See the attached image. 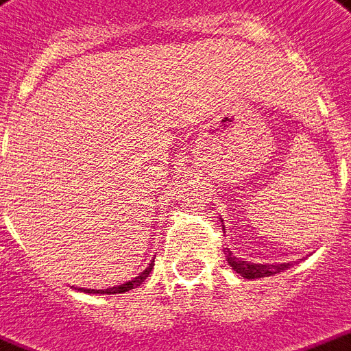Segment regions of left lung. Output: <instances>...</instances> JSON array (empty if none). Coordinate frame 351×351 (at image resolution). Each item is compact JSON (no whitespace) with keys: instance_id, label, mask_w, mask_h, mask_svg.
<instances>
[{"instance_id":"left-lung-1","label":"left lung","mask_w":351,"mask_h":351,"mask_svg":"<svg viewBox=\"0 0 351 351\" xmlns=\"http://www.w3.org/2000/svg\"><path fill=\"white\" fill-rule=\"evenodd\" d=\"M222 226H224V224H222ZM224 254H226V260H228L230 267L245 278L269 277V275H277L280 271H286L290 267V263H275V265H269V263L243 262L239 258H235L234 252L230 249H224Z\"/></svg>"}]
</instances>
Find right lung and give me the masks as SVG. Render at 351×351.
Returning a JSON list of instances; mask_svg holds the SVG:
<instances>
[{"instance_id":"add662e5","label":"right lung","mask_w":351,"mask_h":351,"mask_svg":"<svg viewBox=\"0 0 351 351\" xmlns=\"http://www.w3.org/2000/svg\"><path fill=\"white\" fill-rule=\"evenodd\" d=\"M151 269H153V263H149V267H145V271H142L138 277H134L132 280H129V282L125 284H119V286H116V288H108V290H86V288H78V290H84L88 291V293H123V291H129L132 290V288H138L140 284L144 282L145 278H147V275L151 273Z\"/></svg>"}]
</instances>
